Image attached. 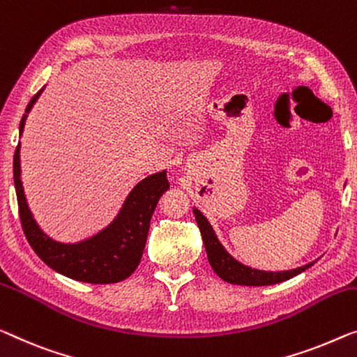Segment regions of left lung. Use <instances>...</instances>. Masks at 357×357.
<instances>
[{
	"label": "left lung",
	"mask_w": 357,
	"mask_h": 357,
	"mask_svg": "<svg viewBox=\"0 0 357 357\" xmlns=\"http://www.w3.org/2000/svg\"><path fill=\"white\" fill-rule=\"evenodd\" d=\"M194 215H195L197 225H199L202 238H204L208 263L211 264L213 271H215L222 280L229 282V284L248 285V287L273 285V284H279V282H284L287 279L295 278L296 274L303 273V271L311 266V264H306L298 269L284 271V273H266V271H257V269L247 268V266L236 261V259H234L231 255L222 248L220 241H218L215 236V232H213V227L210 226L208 220H206V218L197 208H194Z\"/></svg>",
	"instance_id": "8db88e82"
}]
</instances>
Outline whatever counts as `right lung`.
Instances as JSON below:
<instances>
[{
  "instance_id": "1",
  "label": "right lung",
  "mask_w": 357,
  "mask_h": 357,
  "mask_svg": "<svg viewBox=\"0 0 357 357\" xmlns=\"http://www.w3.org/2000/svg\"><path fill=\"white\" fill-rule=\"evenodd\" d=\"M43 89L36 93L26 105L20 120V132L24 130L26 114L38 99ZM20 142L14 152V185L17 194L19 216L22 229L33 252L50 268L67 278L88 284H115L135 273L144 252L151 218L157 202L169 188L167 172L152 174L142 179L128 195L123 208L114 225L86 242L66 245L54 242L36 225L26 205L22 181H20Z\"/></svg>"
}]
</instances>
